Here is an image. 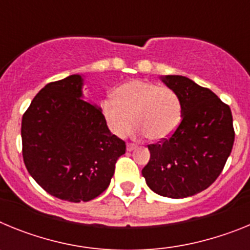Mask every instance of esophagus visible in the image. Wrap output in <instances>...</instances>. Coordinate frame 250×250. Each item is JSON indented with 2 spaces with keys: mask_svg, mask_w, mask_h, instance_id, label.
<instances>
[{
  "mask_svg": "<svg viewBox=\"0 0 250 250\" xmlns=\"http://www.w3.org/2000/svg\"><path fill=\"white\" fill-rule=\"evenodd\" d=\"M135 147H136V145H135V144H132V143H129V144L126 145L127 151H132V150L135 149Z\"/></svg>",
  "mask_w": 250,
  "mask_h": 250,
  "instance_id": "1",
  "label": "esophagus"
}]
</instances>
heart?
Instances as JSON below:
<instances>
[{
	"mask_svg": "<svg viewBox=\"0 0 250 250\" xmlns=\"http://www.w3.org/2000/svg\"><path fill=\"white\" fill-rule=\"evenodd\" d=\"M106 126L115 136L125 138L135 123L138 134L163 140L173 134L182 118V104L174 90L151 81L132 80L119 86L114 99L101 101Z\"/></svg>",
	"mask_w": 250,
	"mask_h": 250,
	"instance_id": "heart-1",
	"label": "heart"
}]
</instances>
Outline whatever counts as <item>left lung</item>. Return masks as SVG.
I'll list each match as a JSON object with an SVG mask.
<instances>
[{
    "instance_id": "obj_1",
    "label": "left lung",
    "mask_w": 250,
    "mask_h": 250,
    "mask_svg": "<svg viewBox=\"0 0 250 250\" xmlns=\"http://www.w3.org/2000/svg\"><path fill=\"white\" fill-rule=\"evenodd\" d=\"M161 80L180 99L182 121L169 138L147 145L150 160L141 173L152 191L179 199L205 190L220 175L233 149V116L211 90L190 79Z\"/></svg>"
}]
</instances>
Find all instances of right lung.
<instances>
[{"mask_svg":"<svg viewBox=\"0 0 250 250\" xmlns=\"http://www.w3.org/2000/svg\"><path fill=\"white\" fill-rule=\"evenodd\" d=\"M80 75L40 90L22 116L26 169L51 195L89 202L107 189L125 141L112 135L99 107L83 99Z\"/></svg>","mask_w":250,"mask_h":250,"instance_id":"add662e5","label":"right lung"}]
</instances>
